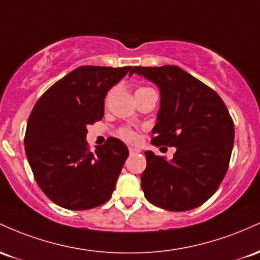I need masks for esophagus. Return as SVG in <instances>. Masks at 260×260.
Wrapping results in <instances>:
<instances>
[{
  "mask_svg": "<svg viewBox=\"0 0 260 260\" xmlns=\"http://www.w3.org/2000/svg\"><path fill=\"white\" fill-rule=\"evenodd\" d=\"M139 152H140V150H138V148H134V147H130L129 148V153L131 154V156H133V154L139 153Z\"/></svg>",
  "mask_w": 260,
  "mask_h": 260,
  "instance_id": "1",
  "label": "esophagus"
}]
</instances>
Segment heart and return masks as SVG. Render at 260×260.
I'll list each match as a JSON object with an SVG mask.
<instances>
[{"instance_id": "1", "label": "heart", "mask_w": 260, "mask_h": 260, "mask_svg": "<svg viewBox=\"0 0 260 260\" xmlns=\"http://www.w3.org/2000/svg\"><path fill=\"white\" fill-rule=\"evenodd\" d=\"M151 89H152L151 87H139V88L136 89V93H142V92H146V91H151ZM136 93H135V94H136ZM108 97H109V95H108ZM118 134H119V136H120V138L126 142H135L136 139H138L135 131L129 129V127H121V129L119 130Z\"/></svg>"}]
</instances>
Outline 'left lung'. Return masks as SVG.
<instances>
[{
	"instance_id": "left-lung-1",
	"label": "left lung",
	"mask_w": 260,
	"mask_h": 260,
	"mask_svg": "<svg viewBox=\"0 0 260 260\" xmlns=\"http://www.w3.org/2000/svg\"><path fill=\"white\" fill-rule=\"evenodd\" d=\"M161 91L151 144L176 147L171 161L146 151L141 174L146 199L169 211H186L210 199L226 176L235 125L220 95L178 66H135Z\"/></svg>"
}]
</instances>
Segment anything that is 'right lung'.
<instances>
[{"label": "right lung", "instance_id": "right-lung-1", "mask_svg": "<svg viewBox=\"0 0 260 260\" xmlns=\"http://www.w3.org/2000/svg\"><path fill=\"white\" fill-rule=\"evenodd\" d=\"M133 66H81L54 83L29 115L24 146L36 182L56 205L88 210L107 203L129 150L108 138L92 152L87 125L102 120L107 92Z\"/></svg>", "mask_w": 260, "mask_h": 260}]
</instances>
